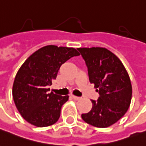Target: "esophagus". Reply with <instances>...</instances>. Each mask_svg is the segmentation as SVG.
<instances>
[{"label": "esophagus", "instance_id": "1", "mask_svg": "<svg viewBox=\"0 0 146 146\" xmlns=\"http://www.w3.org/2000/svg\"><path fill=\"white\" fill-rule=\"evenodd\" d=\"M71 97L72 98H73L74 100H76V101H77V100H79V99H80V98H79V97H77V96H75V95H71Z\"/></svg>", "mask_w": 146, "mask_h": 146}]
</instances>
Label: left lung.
I'll return each instance as SVG.
<instances>
[{
  "label": "left lung",
  "mask_w": 146,
  "mask_h": 146,
  "mask_svg": "<svg viewBox=\"0 0 146 146\" xmlns=\"http://www.w3.org/2000/svg\"><path fill=\"white\" fill-rule=\"evenodd\" d=\"M85 60L90 83L99 94L91 100L90 112L82 114L90 125L106 128L117 122L128 110L132 98L130 79L121 60L105 48H79Z\"/></svg>",
  "instance_id": "left-lung-1"
}]
</instances>
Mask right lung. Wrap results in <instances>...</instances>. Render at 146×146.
Masks as SVG:
<instances>
[{
  "label": "right lung",
  "mask_w": 146,
  "mask_h": 146,
  "mask_svg": "<svg viewBox=\"0 0 146 146\" xmlns=\"http://www.w3.org/2000/svg\"><path fill=\"white\" fill-rule=\"evenodd\" d=\"M79 56L74 48L48 45L29 56L20 67L14 79L13 97L25 121L36 127H46L59 120L62 106L69 96L48 91L56 79L61 65Z\"/></svg>",
  "instance_id": "add662e5"
}]
</instances>
